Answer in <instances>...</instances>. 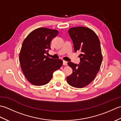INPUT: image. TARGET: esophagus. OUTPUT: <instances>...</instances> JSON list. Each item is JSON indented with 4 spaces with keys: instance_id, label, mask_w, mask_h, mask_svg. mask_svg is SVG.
<instances>
[{
    "instance_id": "esophagus-1",
    "label": "esophagus",
    "mask_w": 121,
    "mask_h": 121,
    "mask_svg": "<svg viewBox=\"0 0 121 121\" xmlns=\"http://www.w3.org/2000/svg\"><path fill=\"white\" fill-rule=\"evenodd\" d=\"M63 65H67V62L66 61L63 60Z\"/></svg>"
}]
</instances>
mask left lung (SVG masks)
Instances as JSON below:
<instances>
[{
	"instance_id": "left-lung-1",
	"label": "left lung",
	"mask_w": 121,
	"mask_h": 121,
	"mask_svg": "<svg viewBox=\"0 0 121 121\" xmlns=\"http://www.w3.org/2000/svg\"><path fill=\"white\" fill-rule=\"evenodd\" d=\"M74 51H80L79 65L69 62L73 72L66 78L68 84L76 88H83L96 78L102 61L99 38L94 30L88 27L78 26L69 30Z\"/></svg>"
}]
</instances>
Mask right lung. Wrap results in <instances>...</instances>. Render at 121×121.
<instances>
[{"label":"right lung","instance_id":"add662e5","mask_svg":"<svg viewBox=\"0 0 121 121\" xmlns=\"http://www.w3.org/2000/svg\"><path fill=\"white\" fill-rule=\"evenodd\" d=\"M58 30L40 27L30 32L25 38L20 50V65L27 80L35 86L48 83L53 73L62 65L60 59L45 55L51 49L50 43L58 35Z\"/></svg>","mask_w":121,"mask_h":121}]
</instances>
